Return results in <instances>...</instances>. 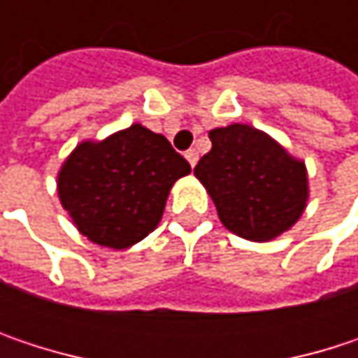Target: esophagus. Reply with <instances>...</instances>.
I'll list each match as a JSON object with an SVG mask.
<instances>
[{"label":"esophagus","mask_w":358,"mask_h":358,"mask_svg":"<svg viewBox=\"0 0 358 358\" xmlns=\"http://www.w3.org/2000/svg\"><path fill=\"white\" fill-rule=\"evenodd\" d=\"M184 157L188 159V164H190L192 168H194V166H196V162H199V153H196L194 149H188V151L184 153Z\"/></svg>","instance_id":"34e87169"}]
</instances>
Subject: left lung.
I'll list each match as a JSON object with an SVG mask.
<instances>
[{
    "instance_id": "obj_1",
    "label": "left lung",
    "mask_w": 358,
    "mask_h": 358,
    "mask_svg": "<svg viewBox=\"0 0 358 358\" xmlns=\"http://www.w3.org/2000/svg\"><path fill=\"white\" fill-rule=\"evenodd\" d=\"M211 151L194 176L211 196L220 222L250 243H267L288 232L309 201L303 159L249 124L209 130Z\"/></svg>"
}]
</instances>
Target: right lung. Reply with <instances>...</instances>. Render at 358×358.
<instances>
[{
    "label": "right lung",
    "mask_w": 358,
    "mask_h": 358,
    "mask_svg": "<svg viewBox=\"0 0 358 358\" xmlns=\"http://www.w3.org/2000/svg\"><path fill=\"white\" fill-rule=\"evenodd\" d=\"M188 174L164 134L132 124L78 143L57 172V196L91 243L130 249L157 228L174 182Z\"/></svg>",
    "instance_id": "1"
}]
</instances>
